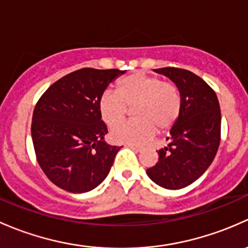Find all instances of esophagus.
<instances>
[{"instance_id":"1","label":"esophagus","mask_w":248,"mask_h":248,"mask_svg":"<svg viewBox=\"0 0 248 248\" xmlns=\"http://www.w3.org/2000/svg\"><path fill=\"white\" fill-rule=\"evenodd\" d=\"M130 148H131L132 150H135V152L136 153H140V152H142V148H140V147H136V145H129Z\"/></svg>"}]
</instances>
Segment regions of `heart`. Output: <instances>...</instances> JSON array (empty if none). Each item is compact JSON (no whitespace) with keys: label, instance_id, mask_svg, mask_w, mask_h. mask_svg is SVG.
<instances>
[{"label":"heart","instance_id":"obj_1","mask_svg":"<svg viewBox=\"0 0 248 248\" xmlns=\"http://www.w3.org/2000/svg\"><path fill=\"white\" fill-rule=\"evenodd\" d=\"M133 108L135 121L119 123ZM183 99L178 86L162 81L159 76L134 73L116 83V93L105 92L99 99L103 121L113 127L109 137L114 143L127 145L143 144L156 132H167L177 124L181 114Z\"/></svg>","mask_w":248,"mask_h":248}]
</instances>
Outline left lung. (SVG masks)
Instances as JSON below:
<instances>
[{
  "label": "left lung",
  "instance_id": "1",
  "mask_svg": "<svg viewBox=\"0 0 248 248\" xmlns=\"http://www.w3.org/2000/svg\"><path fill=\"white\" fill-rule=\"evenodd\" d=\"M170 78L183 99L181 114L170 129L167 147L157 152L159 161L148 168L155 184L168 190L190 185L208 170L221 141V111L217 95L203 78L186 69H155Z\"/></svg>",
  "mask_w": 248,
  "mask_h": 248
}]
</instances>
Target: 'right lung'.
Masks as SVG:
<instances>
[{"label": "right lung", "instance_id": "obj_1", "mask_svg": "<svg viewBox=\"0 0 248 248\" xmlns=\"http://www.w3.org/2000/svg\"><path fill=\"white\" fill-rule=\"evenodd\" d=\"M125 70L82 68L63 76L40 96L32 117L35 156L45 175L73 193L103 183L121 147L104 141L99 99Z\"/></svg>", "mask_w": 248, "mask_h": 248}]
</instances>
